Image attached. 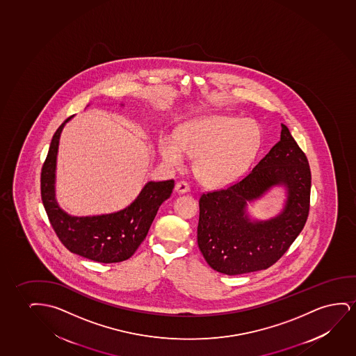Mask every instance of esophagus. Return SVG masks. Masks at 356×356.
<instances>
[{
	"mask_svg": "<svg viewBox=\"0 0 356 356\" xmlns=\"http://www.w3.org/2000/svg\"><path fill=\"white\" fill-rule=\"evenodd\" d=\"M175 192H177L179 195H184L190 192V186L187 185L186 182H177L175 185Z\"/></svg>",
	"mask_w": 356,
	"mask_h": 356,
	"instance_id": "esophagus-1",
	"label": "esophagus"
}]
</instances>
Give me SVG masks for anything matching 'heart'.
I'll return each mask as SVG.
<instances>
[{
	"instance_id": "obj_1",
	"label": "heart",
	"mask_w": 356,
	"mask_h": 356,
	"mask_svg": "<svg viewBox=\"0 0 356 356\" xmlns=\"http://www.w3.org/2000/svg\"><path fill=\"white\" fill-rule=\"evenodd\" d=\"M261 143V130L252 119L209 115L185 122L177 134L159 137L158 153L166 165L180 169L187 156L203 184L225 187L248 169Z\"/></svg>"
}]
</instances>
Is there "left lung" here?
I'll list each match as a JSON object with an SVG mask.
<instances>
[{
    "instance_id": "1",
    "label": "left lung",
    "mask_w": 356,
    "mask_h": 356,
    "mask_svg": "<svg viewBox=\"0 0 356 356\" xmlns=\"http://www.w3.org/2000/svg\"><path fill=\"white\" fill-rule=\"evenodd\" d=\"M281 127L280 141L243 180L200 197L198 247L218 273L234 276L270 268L307 222L312 172L288 127ZM276 186L285 191L283 209L268 220L252 217L248 205Z\"/></svg>"
}]
</instances>
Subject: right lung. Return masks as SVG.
Wrapping results in <instances>:
<instances>
[{
    "instance_id": "1",
    "label": "right lung",
    "mask_w": 356,
    "mask_h": 356,
    "mask_svg": "<svg viewBox=\"0 0 356 356\" xmlns=\"http://www.w3.org/2000/svg\"><path fill=\"white\" fill-rule=\"evenodd\" d=\"M124 107V104H120ZM74 117V115H73ZM68 118L51 141L41 171V198L49 222L72 253L97 263H119L130 258L146 238L159 207L170 198L174 180L148 181L124 209L99 215L75 216L60 208L56 198V169L59 138Z\"/></svg>"
}]
</instances>
